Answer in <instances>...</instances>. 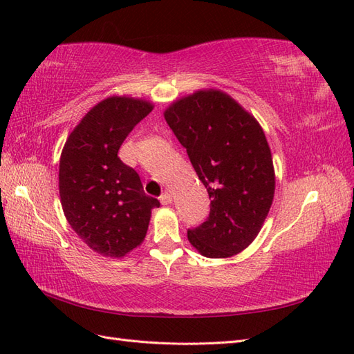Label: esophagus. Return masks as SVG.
<instances>
[{
	"instance_id": "1",
	"label": "esophagus",
	"mask_w": 354,
	"mask_h": 354,
	"mask_svg": "<svg viewBox=\"0 0 354 354\" xmlns=\"http://www.w3.org/2000/svg\"><path fill=\"white\" fill-rule=\"evenodd\" d=\"M160 201H161V204H162V205H169V204H171V194H170L169 192L162 193L161 196H160Z\"/></svg>"
}]
</instances>
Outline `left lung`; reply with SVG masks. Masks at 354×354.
Instances as JSON below:
<instances>
[{
    "mask_svg": "<svg viewBox=\"0 0 354 354\" xmlns=\"http://www.w3.org/2000/svg\"><path fill=\"white\" fill-rule=\"evenodd\" d=\"M164 118L212 199L207 221L187 231L190 243L209 259L242 252L260 232L275 192L272 155L261 126L217 89L173 102Z\"/></svg>",
    "mask_w": 354,
    "mask_h": 354,
    "instance_id": "8db88e82",
    "label": "left lung"
}]
</instances>
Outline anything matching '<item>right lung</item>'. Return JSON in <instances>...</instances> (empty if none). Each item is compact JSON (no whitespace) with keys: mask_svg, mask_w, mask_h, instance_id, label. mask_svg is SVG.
Masks as SVG:
<instances>
[{"mask_svg":"<svg viewBox=\"0 0 354 354\" xmlns=\"http://www.w3.org/2000/svg\"><path fill=\"white\" fill-rule=\"evenodd\" d=\"M153 104L126 95L97 103L66 140L59 162V194L66 221L104 257H124L146 237L160 201L142 190L138 173L118 158L127 135Z\"/></svg>","mask_w":354,"mask_h":354,"instance_id":"add662e5","label":"right lung"}]
</instances>
